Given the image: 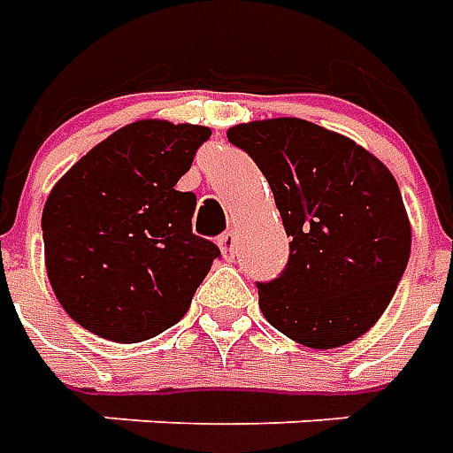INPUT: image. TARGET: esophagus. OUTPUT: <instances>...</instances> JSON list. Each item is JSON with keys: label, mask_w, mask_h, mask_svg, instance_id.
<instances>
[{"label": "esophagus", "mask_w": 453, "mask_h": 453, "mask_svg": "<svg viewBox=\"0 0 453 453\" xmlns=\"http://www.w3.org/2000/svg\"><path fill=\"white\" fill-rule=\"evenodd\" d=\"M235 242L237 237L233 230H227V233H223V235L218 237V247H220V252H223L226 259H233V257H235Z\"/></svg>", "instance_id": "1"}]
</instances>
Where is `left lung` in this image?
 Here are the masks:
<instances>
[{"label": "left lung", "instance_id": "obj_1", "mask_svg": "<svg viewBox=\"0 0 453 453\" xmlns=\"http://www.w3.org/2000/svg\"><path fill=\"white\" fill-rule=\"evenodd\" d=\"M227 140L262 169L291 237L284 272L257 281L266 320L313 349L361 337L408 266L398 181L354 140L311 120L242 123Z\"/></svg>", "mask_w": 453, "mask_h": 453}]
</instances>
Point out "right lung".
<instances>
[{
	"instance_id": "add662e5",
	"label": "right lung",
	"mask_w": 453,
	"mask_h": 453,
	"mask_svg": "<svg viewBox=\"0 0 453 453\" xmlns=\"http://www.w3.org/2000/svg\"><path fill=\"white\" fill-rule=\"evenodd\" d=\"M211 130L138 120L65 174L43 208L48 279L74 323L111 342L177 325L220 257L191 233L196 196L177 191Z\"/></svg>"
}]
</instances>
